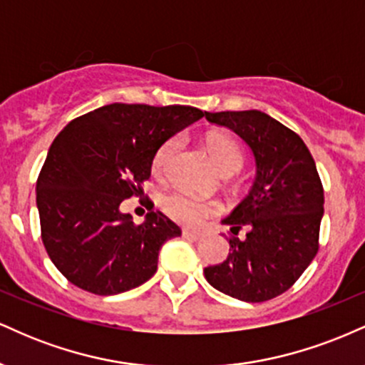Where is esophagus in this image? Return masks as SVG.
Returning <instances> with one entry per match:
<instances>
[{"instance_id": "1", "label": "esophagus", "mask_w": 365, "mask_h": 365, "mask_svg": "<svg viewBox=\"0 0 365 365\" xmlns=\"http://www.w3.org/2000/svg\"><path fill=\"white\" fill-rule=\"evenodd\" d=\"M183 238H188V240H200V233L199 232H190V230H183L182 232Z\"/></svg>"}]
</instances>
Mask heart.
Listing matches in <instances>:
<instances>
[{
    "mask_svg": "<svg viewBox=\"0 0 365 365\" xmlns=\"http://www.w3.org/2000/svg\"><path fill=\"white\" fill-rule=\"evenodd\" d=\"M206 148L211 154L212 161L217 170L223 175H233L242 168L244 156L238 144L230 135L225 133H212L207 137ZM178 149V139H170L156 150L153 159V171L156 175H165ZM163 211L177 223L187 226H199L207 220L209 216H215L220 212V204L212 200H202L185 194V192H171L161 199Z\"/></svg>",
    "mask_w": 365,
    "mask_h": 365,
    "instance_id": "1",
    "label": "heart"
}]
</instances>
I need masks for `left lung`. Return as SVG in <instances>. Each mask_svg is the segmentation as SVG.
<instances>
[{
	"mask_svg": "<svg viewBox=\"0 0 365 365\" xmlns=\"http://www.w3.org/2000/svg\"><path fill=\"white\" fill-rule=\"evenodd\" d=\"M209 123L230 128L245 140L255 159V180L223 223L230 225L226 261L204 269L216 290L266 302L287 292L319 250L324 190L307 145L266 113H206ZM247 228L245 239L235 235Z\"/></svg>",
	"mask_w": 365,
	"mask_h": 365,
	"instance_id": "obj_1",
	"label": "left lung"
}]
</instances>
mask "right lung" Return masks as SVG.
Segmentation results:
<instances>
[{
  "mask_svg": "<svg viewBox=\"0 0 365 365\" xmlns=\"http://www.w3.org/2000/svg\"><path fill=\"white\" fill-rule=\"evenodd\" d=\"M202 116L180 104L113 103L58 133L37 178L36 200L46 252L70 283L115 295L156 273L163 244L182 230L153 207L135 225L120 204L140 194L156 150Z\"/></svg>",
  "mask_w": 365,
  "mask_h": 365,
  "instance_id": "obj_1",
  "label": "right lung"
}]
</instances>
